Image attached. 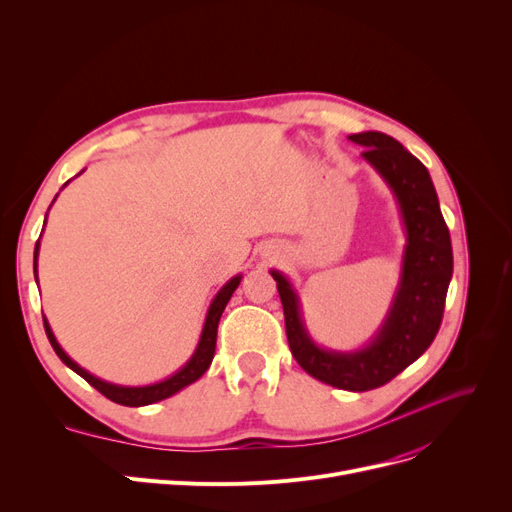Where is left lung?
<instances>
[{
  "mask_svg": "<svg viewBox=\"0 0 512 512\" xmlns=\"http://www.w3.org/2000/svg\"><path fill=\"white\" fill-rule=\"evenodd\" d=\"M348 139L365 147L361 157L390 188L405 230L398 284L380 328L355 351L321 346L307 330L299 290L280 270L270 274L284 307L292 357L319 382L365 392L390 382L434 342L452 278V245L432 176L421 161L378 130Z\"/></svg>",
  "mask_w": 512,
  "mask_h": 512,
  "instance_id": "8db88e82",
  "label": "left lung"
}]
</instances>
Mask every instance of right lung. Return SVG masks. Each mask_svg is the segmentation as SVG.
I'll list each match as a JSON object with an SVG mask.
<instances>
[{"label": "right lung", "mask_w": 512, "mask_h": 512, "mask_svg": "<svg viewBox=\"0 0 512 512\" xmlns=\"http://www.w3.org/2000/svg\"><path fill=\"white\" fill-rule=\"evenodd\" d=\"M83 174V172H80ZM78 176V174H76ZM70 182V180H68ZM66 182V184H68ZM64 184V186H66ZM58 199V195H56ZM53 199V201H56ZM53 205V203H51ZM49 205V209H51ZM45 222H47V215H45ZM43 234V232H41ZM39 247H41V238L37 240L35 245V257H33V270H35V282L39 284V276H37V261H39ZM242 280V274H236L232 276L220 290L218 294H215L213 301L209 303V309H207V315H205V321H203V330H201V336H199V342L195 346V351L191 355V359H188L178 371H174L172 375H168L166 380H159V382H153V384H145V386H122V384H112V382H105L101 378H97V375H93L91 371L80 367L76 361H72L64 348L60 346L58 338L53 336V330L49 326L47 317L43 315V324H45V332H47V338L53 346V351H56V355L74 371L78 373L80 378L87 380L93 388H97L105 398H110L114 402H118V405H124V407H147V405H153V402H159L164 398H170L174 394H178L180 390H184L186 386H191L193 382H197L201 375L209 369L211 361H213V355H215V340H218V324H220V317L232 297V292L238 288Z\"/></svg>", "instance_id": "add662e5"}]
</instances>
